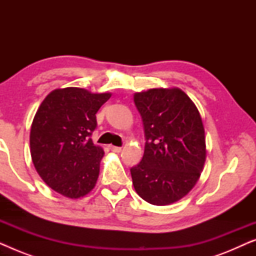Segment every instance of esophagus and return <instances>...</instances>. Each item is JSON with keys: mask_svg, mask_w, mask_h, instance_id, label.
I'll use <instances>...</instances> for the list:
<instances>
[{"mask_svg": "<svg viewBox=\"0 0 256 256\" xmlns=\"http://www.w3.org/2000/svg\"><path fill=\"white\" fill-rule=\"evenodd\" d=\"M110 149L112 150V152H120L121 150H122L121 146H110Z\"/></svg>", "mask_w": 256, "mask_h": 256, "instance_id": "obj_1", "label": "esophagus"}]
</instances>
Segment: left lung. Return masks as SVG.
<instances>
[{"mask_svg": "<svg viewBox=\"0 0 256 256\" xmlns=\"http://www.w3.org/2000/svg\"><path fill=\"white\" fill-rule=\"evenodd\" d=\"M134 102L144 128V154L130 169L132 185L152 205H169L188 194L206 160L200 114L180 88L135 93Z\"/></svg>", "mask_w": 256, "mask_h": 256, "instance_id": "left-lung-1", "label": "left lung"}]
</instances>
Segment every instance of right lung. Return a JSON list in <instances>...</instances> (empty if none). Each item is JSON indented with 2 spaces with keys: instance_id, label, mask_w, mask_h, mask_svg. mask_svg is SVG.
I'll return each mask as SVG.
<instances>
[{
  "instance_id": "right-lung-1",
  "label": "right lung",
  "mask_w": 256,
  "mask_h": 256,
  "mask_svg": "<svg viewBox=\"0 0 256 256\" xmlns=\"http://www.w3.org/2000/svg\"><path fill=\"white\" fill-rule=\"evenodd\" d=\"M110 93L93 94L78 87L54 90L34 115L30 132L34 166L45 183L68 198L96 186L104 150L93 144L96 114Z\"/></svg>"
}]
</instances>
